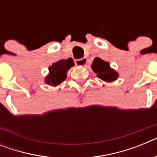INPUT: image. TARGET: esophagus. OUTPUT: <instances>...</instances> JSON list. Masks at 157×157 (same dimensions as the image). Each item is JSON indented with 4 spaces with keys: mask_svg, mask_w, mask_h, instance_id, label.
<instances>
[{
    "mask_svg": "<svg viewBox=\"0 0 157 157\" xmlns=\"http://www.w3.org/2000/svg\"><path fill=\"white\" fill-rule=\"evenodd\" d=\"M75 64L78 67H86L87 64V60L86 58H82V59H75Z\"/></svg>",
    "mask_w": 157,
    "mask_h": 157,
    "instance_id": "34e87169",
    "label": "esophagus"
}]
</instances>
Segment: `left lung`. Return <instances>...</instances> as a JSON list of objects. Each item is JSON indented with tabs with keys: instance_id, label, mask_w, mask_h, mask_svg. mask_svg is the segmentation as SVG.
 I'll return each instance as SVG.
<instances>
[{
	"instance_id": "1",
	"label": "left lung",
	"mask_w": 157,
	"mask_h": 157,
	"mask_svg": "<svg viewBox=\"0 0 157 157\" xmlns=\"http://www.w3.org/2000/svg\"><path fill=\"white\" fill-rule=\"evenodd\" d=\"M92 70L99 78L106 82H112L119 77V73L110 67V63L99 57H96L91 64Z\"/></svg>"
}]
</instances>
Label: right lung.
Masks as SVG:
<instances>
[{"label": "right lung", "instance_id": "right-lung-1", "mask_svg": "<svg viewBox=\"0 0 157 157\" xmlns=\"http://www.w3.org/2000/svg\"><path fill=\"white\" fill-rule=\"evenodd\" d=\"M75 66L73 59H60L48 67V74L45 78V83L50 86L60 85L67 78V71Z\"/></svg>", "mask_w": 157, "mask_h": 157}]
</instances>
